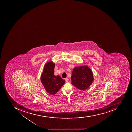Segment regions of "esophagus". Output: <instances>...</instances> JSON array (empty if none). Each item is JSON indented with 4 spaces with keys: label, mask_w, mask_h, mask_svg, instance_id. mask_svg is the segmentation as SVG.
Returning a JSON list of instances; mask_svg holds the SVG:
<instances>
[{
    "label": "esophagus",
    "mask_w": 132,
    "mask_h": 132,
    "mask_svg": "<svg viewBox=\"0 0 132 132\" xmlns=\"http://www.w3.org/2000/svg\"><path fill=\"white\" fill-rule=\"evenodd\" d=\"M65 80L66 82H68L69 80V79L68 78H66L65 79Z\"/></svg>",
    "instance_id": "1"
}]
</instances>
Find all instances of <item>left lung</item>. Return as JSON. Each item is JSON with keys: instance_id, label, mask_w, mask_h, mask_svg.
I'll list each match as a JSON object with an SVG mask.
<instances>
[{"instance_id": "left-lung-1", "label": "left lung", "mask_w": 132, "mask_h": 132, "mask_svg": "<svg viewBox=\"0 0 132 132\" xmlns=\"http://www.w3.org/2000/svg\"><path fill=\"white\" fill-rule=\"evenodd\" d=\"M71 79L72 85L78 89L84 90L93 81V72L87 66L76 67L73 69Z\"/></svg>"}]
</instances>
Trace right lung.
<instances>
[{
  "label": "right lung",
  "mask_w": 132,
  "mask_h": 132,
  "mask_svg": "<svg viewBox=\"0 0 132 132\" xmlns=\"http://www.w3.org/2000/svg\"><path fill=\"white\" fill-rule=\"evenodd\" d=\"M54 67L51 61L45 64L40 78L46 91L51 95L56 93L65 82L60 76H54Z\"/></svg>",
  "instance_id": "1"
}]
</instances>
